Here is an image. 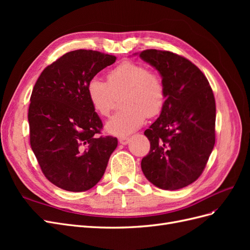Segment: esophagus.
Returning <instances> with one entry per match:
<instances>
[{"instance_id":"obj_1","label":"esophagus","mask_w":250,"mask_h":250,"mask_svg":"<svg viewBox=\"0 0 250 250\" xmlns=\"http://www.w3.org/2000/svg\"><path fill=\"white\" fill-rule=\"evenodd\" d=\"M119 142L120 144H122V145H126L129 142V137H121L119 138Z\"/></svg>"}]
</instances>
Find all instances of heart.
Segmentation results:
<instances>
[{
    "mask_svg": "<svg viewBox=\"0 0 250 250\" xmlns=\"http://www.w3.org/2000/svg\"><path fill=\"white\" fill-rule=\"evenodd\" d=\"M124 95L125 109L115 113L105 124L110 134L126 135L137 130L146 117H154L165 105L166 90L157 74L150 72L146 65L125 62L112 69L107 82L94 77L87 83V96L96 112L107 117L117 96Z\"/></svg>",
    "mask_w": 250,
    "mask_h": 250,
    "instance_id": "heart-1",
    "label": "heart"
}]
</instances>
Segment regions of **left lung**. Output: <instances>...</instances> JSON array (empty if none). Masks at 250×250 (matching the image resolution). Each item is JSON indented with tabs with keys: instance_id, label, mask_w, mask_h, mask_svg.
<instances>
[{
	"instance_id": "obj_1",
	"label": "left lung",
	"mask_w": 250,
	"mask_h": 250,
	"mask_svg": "<svg viewBox=\"0 0 250 250\" xmlns=\"http://www.w3.org/2000/svg\"><path fill=\"white\" fill-rule=\"evenodd\" d=\"M139 55L161 74L166 90L160 117L144 132L150 151L142 160V171L155 187L178 190L201 175L213 151V90L203 73L183 56L154 49Z\"/></svg>"
}]
</instances>
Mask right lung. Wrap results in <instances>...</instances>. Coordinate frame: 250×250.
<instances>
[{
  "label": "right lung",
  "instance_id": "obj_1",
  "mask_svg": "<svg viewBox=\"0 0 250 250\" xmlns=\"http://www.w3.org/2000/svg\"><path fill=\"white\" fill-rule=\"evenodd\" d=\"M116 56L71 51L48 65L30 98V145L43 175L70 192H84L102 178L117 138L97 137L103 126L87 96V83Z\"/></svg>",
  "mask_w": 250,
  "mask_h": 250
}]
</instances>
